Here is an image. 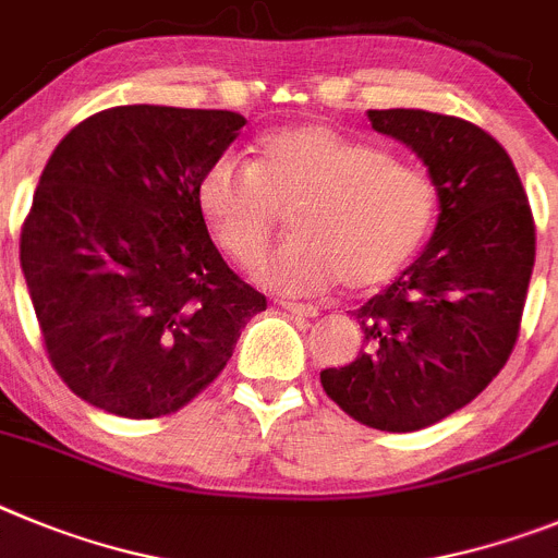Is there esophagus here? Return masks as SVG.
<instances>
[{"label": "esophagus", "mask_w": 558, "mask_h": 558, "mask_svg": "<svg viewBox=\"0 0 558 558\" xmlns=\"http://www.w3.org/2000/svg\"><path fill=\"white\" fill-rule=\"evenodd\" d=\"M280 308L289 311V314H294V316H316V314H319V308H316V305L294 303V300H280Z\"/></svg>", "instance_id": "34e87169"}]
</instances>
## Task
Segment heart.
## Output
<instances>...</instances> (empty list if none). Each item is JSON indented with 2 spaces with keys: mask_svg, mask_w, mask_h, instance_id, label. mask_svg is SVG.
<instances>
[{
  "mask_svg": "<svg viewBox=\"0 0 558 558\" xmlns=\"http://www.w3.org/2000/svg\"><path fill=\"white\" fill-rule=\"evenodd\" d=\"M197 205L219 247L250 260L291 208L294 239L255 258L253 275L283 294L344 280L369 291L391 280L434 225L436 185L423 169L325 124L260 135L253 160L222 155L197 183Z\"/></svg>",
  "mask_w": 558,
  "mask_h": 558,
  "instance_id": "heart-1",
  "label": "heart"
}]
</instances>
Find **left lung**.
Wrapping results in <instances>:
<instances>
[{"instance_id": "left-lung-1", "label": "left lung", "mask_w": 558, "mask_h": 558, "mask_svg": "<svg viewBox=\"0 0 558 558\" xmlns=\"http://www.w3.org/2000/svg\"><path fill=\"white\" fill-rule=\"evenodd\" d=\"M366 117L428 167L439 219L423 253L353 311L364 353L319 380L359 423L409 434L464 409L504 369L534 269V219L509 153L481 128L414 108Z\"/></svg>"}]
</instances>
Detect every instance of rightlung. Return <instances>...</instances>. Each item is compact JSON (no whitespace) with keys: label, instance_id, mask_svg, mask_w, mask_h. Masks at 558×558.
<instances>
[{"label":"right lung","instance_id":"add662e5","mask_svg":"<svg viewBox=\"0 0 558 558\" xmlns=\"http://www.w3.org/2000/svg\"><path fill=\"white\" fill-rule=\"evenodd\" d=\"M244 124L233 110L122 105L54 147L24 219L22 272L54 373L85 403L172 414L267 308L197 205L199 178Z\"/></svg>","mask_w":558,"mask_h":558}]
</instances>
